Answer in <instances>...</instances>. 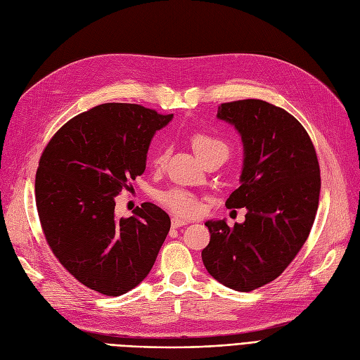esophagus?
<instances>
[{"label":"esophagus","instance_id":"obj_1","mask_svg":"<svg viewBox=\"0 0 360 360\" xmlns=\"http://www.w3.org/2000/svg\"><path fill=\"white\" fill-rule=\"evenodd\" d=\"M171 225H172V228H180V226L188 225V220H183V219H179V217H172L171 219Z\"/></svg>","mask_w":360,"mask_h":360}]
</instances>
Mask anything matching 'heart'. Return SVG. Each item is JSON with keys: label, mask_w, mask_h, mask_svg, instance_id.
I'll list each match as a JSON object with an SVG mask.
<instances>
[{"label": "heart", "mask_w": 360, "mask_h": 360, "mask_svg": "<svg viewBox=\"0 0 360 360\" xmlns=\"http://www.w3.org/2000/svg\"><path fill=\"white\" fill-rule=\"evenodd\" d=\"M191 144L195 153L202 159V162L210 156L216 153H228V146L223 143L216 135L205 132V131H196L191 135ZM167 158V148H160V150L153 158V165L160 167L165 162ZM159 202L162 204L169 212L176 216L191 219L201 213V201L198 196L183 188H172L162 193H159Z\"/></svg>", "instance_id": "1"}]
</instances>
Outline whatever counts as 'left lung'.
Here are the masks:
<instances>
[{
	"label": "left lung",
	"mask_w": 360,
	"mask_h": 360,
	"mask_svg": "<svg viewBox=\"0 0 360 360\" xmlns=\"http://www.w3.org/2000/svg\"><path fill=\"white\" fill-rule=\"evenodd\" d=\"M217 117L238 129L244 144L241 186L228 208H247L229 228L207 221L202 262L210 276L238 292L276 280L305 244L320 195V167L305 128L284 108L262 100L223 103Z\"/></svg>",
	"instance_id": "left-lung-1"
}]
</instances>
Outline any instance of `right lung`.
I'll return each mask as SVG.
<instances>
[{
    "instance_id": "add662e5",
    "label": "right lung",
    "mask_w": 360,
    "mask_h": 360,
    "mask_svg": "<svg viewBox=\"0 0 360 360\" xmlns=\"http://www.w3.org/2000/svg\"><path fill=\"white\" fill-rule=\"evenodd\" d=\"M172 115L140 104L107 103L70 119L41 153L35 204L51 250L86 288L119 296L150 272L169 216L144 202L115 217L117 196L146 169L148 144Z\"/></svg>"
}]
</instances>
